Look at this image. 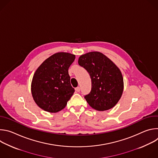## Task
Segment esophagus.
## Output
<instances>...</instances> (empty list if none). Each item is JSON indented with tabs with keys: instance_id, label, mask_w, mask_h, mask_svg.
<instances>
[{
	"instance_id": "obj_1",
	"label": "esophagus",
	"mask_w": 158,
	"mask_h": 158,
	"mask_svg": "<svg viewBox=\"0 0 158 158\" xmlns=\"http://www.w3.org/2000/svg\"><path fill=\"white\" fill-rule=\"evenodd\" d=\"M75 89H76V91H77V92H79L80 91V87H76Z\"/></svg>"
}]
</instances>
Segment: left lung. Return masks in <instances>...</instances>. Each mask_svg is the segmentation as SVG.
<instances>
[{
    "mask_svg": "<svg viewBox=\"0 0 158 158\" xmlns=\"http://www.w3.org/2000/svg\"><path fill=\"white\" fill-rule=\"evenodd\" d=\"M78 63L86 69L91 79V91L84 96L89 106L100 111L114 107L124 89L123 77L116 65L99 52L81 56Z\"/></svg>",
    "mask_w": 158,
    "mask_h": 158,
    "instance_id": "obj_1",
    "label": "left lung"
}]
</instances>
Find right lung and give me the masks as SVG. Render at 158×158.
<instances>
[{
	"instance_id": "right-lung-1",
	"label": "right lung",
	"mask_w": 158,
	"mask_h": 158,
	"mask_svg": "<svg viewBox=\"0 0 158 158\" xmlns=\"http://www.w3.org/2000/svg\"><path fill=\"white\" fill-rule=\"evenodd\" d=\"M74 54L57 52L45 60L35 72L31 93L37 105L49 112H57L67 105L75 90L68 69L75 60Z\"/></svg>"
}]
</instances>
